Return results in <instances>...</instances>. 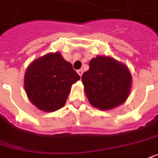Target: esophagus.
Returning a JSON list of instances; mask_svg holds the SVG:
<instances>
[{
    "label": "esophagus",
    "instance_id": "esophagus-1",
    "mask_svg": "<svg viewBox=\"0 0 158 158\" xmlns=\"http://www.w3.org/2000/svg\"><path fill=\"white\" fill-rule=\"evenodd\" d=\"M77 73H78V74H79L80 77H81V76L83 75V71H82V70H78V72H77Z\"/></svg>",
    "mask_w": 158,
    "mask_h": 158
}]
</instances>
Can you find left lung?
<instances>
[{
	"label": "left lung",
	"instance_id": "8db88e82",
	"mask_svg": "<svg viewBox=\"0 0 158 158\" xmlns=\"http://www.w3.org/2000/svg\"><path fill=\"white\" fill-rule=\"evenodd\" d=\"M82 75L84 91L90 104L109 110L121 106L131 93L132 77L128 66L110 56L98 55Z\"/></svg>",
	"mask_w": 158,
	"mask_h": 158
}]
</instances>
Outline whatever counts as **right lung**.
Segmentation results:
<instances>
[{
	"instance_id": "1",
	"label": "right lung",
	"mask_w": 158,
	"mask_h": 158,
	"mask_svg": "<svg viewBox=\"0 0 158 158\" xmlns=\"http://www.w3.org/2000/svg\"><path fill=\"white\" fill-rule=\"evenodd\" d=\"M80 77L60 52H48L33 60L24 75V88L39 110L52 112L65 106L73 84Z\"/></svg>"
}]
</instances>
